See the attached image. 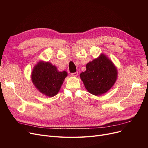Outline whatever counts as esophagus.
Returning a JSON list of instances; mask_svg holds the SVG:
<instances>
[{
    "instance_id": "34e87169",
    "label": "esophagus",
    "mask_w": 148,
    "mask_h": 148,
    "mask_svg": "<svg viewBox=\"0 0 148 148\" xmlns=\"http://www.w3.org/2000/svg\"><path fill=\"white\" fill-rule=\"evenodd\" d=\"M77 75H78V73H77V72H75L74 73L71 74V76H73V77H77Z\"/></svg>"
}]
</instances>
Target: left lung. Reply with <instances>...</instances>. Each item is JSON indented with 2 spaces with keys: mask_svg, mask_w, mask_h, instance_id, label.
Segmentation results:
<instances>
[{
  "mask_svg": "<svg viewBox=\"0 0 148 148\" xmlns=\"http://www.w3.org/2000/svg\"><path fill=\"white\" fill-rule=\"evenodd\" d=\"M86 70L80 74V79L90 94L99 96L109 90L118 78V69L103 53L86 65Z\"/></svg>",
  "mask_w": 148,
  "mask_h": 148,
  "instance_id": "8db88e82",
  "label": "left lung"
}]
</instances>
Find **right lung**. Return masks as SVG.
I'll return each instance as SVG.
<instances>
[{
	"label": "right lung",
	"instance_id": "1",
	"mask_svg": "<svg viewBox=\"0 0 148 148\" xmlns=\"http://www.w3.org/2000/svg\"><path fill=\"white\" fill-rule=\"evenodd\" d=\"M67 75L66 71H58L50 62L40 60L34 66L31 80L39 92L53 97L58 94Z\"/></svg>",
	"mask_w": 148,
	"mask_h": 148
}]
</instances>
